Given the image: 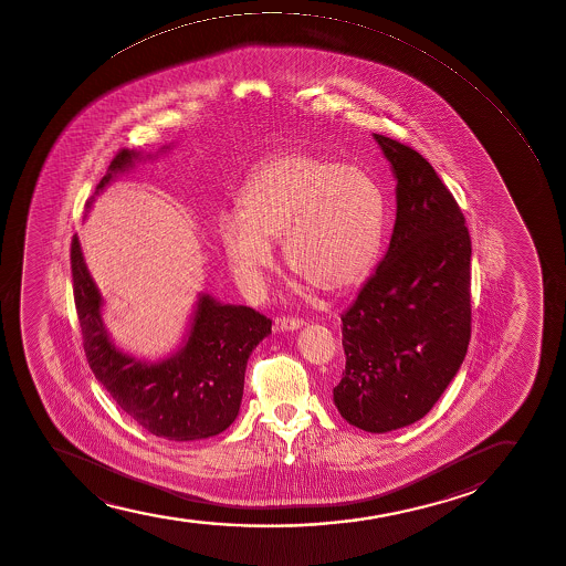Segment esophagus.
Segmentation results:
<instances>
[{
	"mask_svg": "<svg viewBox=\"0 0 566 566\" xmlns=\"http://www.w3.org/2000/svg\"><path fill=\"white\" fill-rule=\"evenodd\" d=\"M304 325H306V321L302 317H291V315L275 317V328L277 331H296V328Z\"/></svg>",
	"mask_w": 566,
	"mask_h": 566,
	"instance_id": "34e87169",
	"label": "esophagus"
}]
</instances>
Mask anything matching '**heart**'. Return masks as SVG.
<instances>
[{"instance_id": "b5f03b06", "label": "heart", "mask_w": 566, "mask_h": 566, "mask_svg": "<svg viewBox=\"0 0 566 566\" xmlns=\"http://www.w3.org/2000/svg\"><path fill=\"white\" fill-rule=\"evenodd\" d=\"M240 213L222 214V248L245 283L272 266V240L307 283L338 293L370 272L381 245L385 198L357 166L312 150L275 156L254 169L240 195Z\"/></svg>"}]
</instances>
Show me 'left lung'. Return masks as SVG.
<instances>
[{
	"label": "left lung",
	"instance_id": "obj_1",
	"mask_svg": "<svg viewBox=\"0 0 566 566\" xmlns=\"http://www.w3.org/2000/svg\"><path fill=\"white\" fill-rule=\"evenodd\" d=\"M397 177L389 249L342 315L345 421L389 432L419 421L448 389L472 334V241L459 203L417 150L374 134Z\"/></svg>",
	"mask_w": 566,
	"mask_h": 566
}]
</instances>
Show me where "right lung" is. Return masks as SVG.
Listing matches in <instances>:
<instances>
[{"instance_id":"obj_1","label":"right lung","mask_w":566,"mask_h":566,"mask_svg":"<svg viewBox=\"0 0 566 566\" xmlns=\"http://www.w3.org/2000/svg\"><path fill=\"white\" fill-rule=\"evenodd\" d=\"M134 158V150H118L96 192ZM72 277L86 360L120 410L150 434L176 442L219 434L234 422L249 355L272 332L266 315L253 307L222 306L203 294L181 352L163 363L145 364L118 352L107 338L99 315L102 296L86 270L77 235L72 240Z\"/></svg>"}]
</instances>
